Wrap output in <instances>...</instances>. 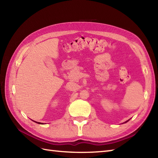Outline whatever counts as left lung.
<instances>
[{
	"instance_id": "1",
	"label": "left lung",
	"mask_w": 158,
	"mask_h": 158,
	"mask_svg": "<svg viewBox=\"0 0 158 158\" xmlns=\"http://www.w3.org/2000/svg\"><path fill=\"white\" fill-rule=\"evenodd\" d=\"M128 121H129V120H127V121H126V122H124V123H126V122H128Z\"/></svg>"
}]
</instances>
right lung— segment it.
Here are the masks:
<instances>
[{
  "instance_id": "obj_1",
  "label": "right lung",
  "mask_w": 158,
  "mask_h": 158,
  "mask_svg": "<svg viewBox=\"0 0 158 158\" xmlns=\"http://www.w3.org/2000/svg\"><path fill=\"white\" fill-rule=\"evenodd\" d=\"M32 121H33V120H32ZM33 122H35L37 123H39V124H43V123H41V122H35V121H33Z\"/></svg>"
}]
</instances>
